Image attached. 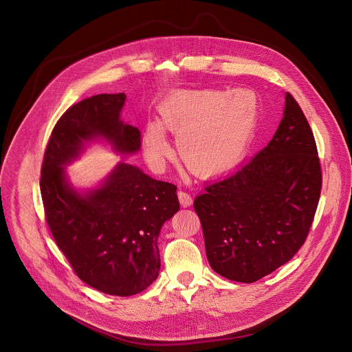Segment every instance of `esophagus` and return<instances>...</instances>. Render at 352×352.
Listing matches in <instances>:
<instances>
[{
  "instance_id": "obj_1",
  "label": "esophagus",
  "mask_w": 352,
  "mask_h": 352,
  "mask_svg": "<svg viewBox=\"0 0 352 352\" xmlns=\"http://www.w3.org/2000/svg\"><path fill=\"white\" fill-rule=\"evenodd\" d=\"M178 198H179L181 205H182V206H185V208H188V206H190V205L193 204V198H192V195H189L188 192L182 190V189H179V190H178Z\"/></svg>"
}]
</instances>
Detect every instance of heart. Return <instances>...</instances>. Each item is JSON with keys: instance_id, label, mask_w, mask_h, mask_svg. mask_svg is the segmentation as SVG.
Returning a JSON list of instances; mask_svg holds the SVG:
<instances>
[{"instance_id": "heart-1", "label": "heart", "mask_w": 352, "mask_h": 352, "mask_svg": "<svg viewBox=\"0 0 352 352\" xmlns=\"http://www.w3.org/2000/svg\"><path fill=\"white\" fill-rule=\"evenodd\" d=\"M259 104L245 89L179 90L159 107L157 124L143 132L147 160L163 164L170 144L163 129L178 133L177 146L184 162L197 173L227 170L248 150L256 131Z\"/></svg>"}]
</instances>
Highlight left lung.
<instances>
[{
  "label": "left lung",
  "mask_w": 352,
  "mask_h": 352,
  "mask_svg": "<svg viewBox=\"0 0 352 352\" xmlns=\"http://www.w3.org/2000/svg\"><path fill=\"white\" fill-rule=\"evenodd\" d=\"M311 125L286 93L270 143L234 173L209 182L195 199L210 267L252 283L289 262L305 243L321 193Z\"/></svg>",
  "instance_id": "left-lung-1"
}]
</instances>
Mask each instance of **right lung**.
Wrapping results in <instances>:
<instances>
[{"mask_svg": "<svg viewBox=\"0 0 352 352\" xmlns=\"http://www.w3.org/2000/svg\"><path fill=\"white\" fill-rule=\"evenodd\" d=\"M124 101V93L97 94L70 107L51 132L40 177L45 221L74 273L120 297L138 294L157 279V236L179 209L177 186L118 163L101 188L80 195L67 184L63 166L97 138L122 154L140 148V131L120 120Z\"/></svg>", "mask_w": 352, "mask_h": 352, "instance_id": "right-lung-1", "label": "right lung"}]
</instances>
